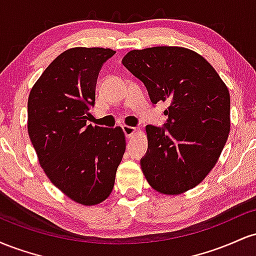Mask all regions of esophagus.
Segmentation results:
<instances>
[{
	"label": "esophagus",
	"mask_w": 256,
	"mask_h": 256,
	"mask_svg": "<svg viewBox=\"0 0 256 256\" xmlns=\"http://www.w3.org/2000/svg\"><path fill=\"white\" fill-rule=\"evenodd\" d=\"M122 131H124L125 134V137L126 138H131L134 136V134H136V128H132V126H122Z\"/></svg>",
	"instance_id": "1"
}]
</instances>
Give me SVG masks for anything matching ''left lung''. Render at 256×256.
<instances>
[{
	"label": "left lung",
	"instance_id": "left-lung-1",
	"mask_svg": "<svg viewBox=\"0 0 256 256\" xmlns=\"http://www.w3.org/2000/svg\"><path fill=\"white\" fill-rule=\"evenodd\" d=\"M122 64L140 79L152 104L167 102L164 128L146 125L140 167L152 189L178 195L204 180L230 132V94L212 64L182 46L131 50Z\"/></svg>",
	"mask_w": 256,
	"mask_h": 256
}]
</instances>
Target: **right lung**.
I'll list each match as a JSON object with an SVG mask.
<instances>
[{"label": "right lung", "instance_id": "1", "mask_svg": "<svg viewBox=\"0 0 256 256\" xmlns=\"http://www.w3.org/2000/svg\"><path fill=\"white\" fill-rule=\"evenodd\" d=\"M114 54L68 49L46 67L28 96V131L40 166L55 186L84 206L110 196L126 148L122 128L86 125L98 73Z\"/></svg>", "mask_w": 256, "mask_h": 256}]
</instances>
